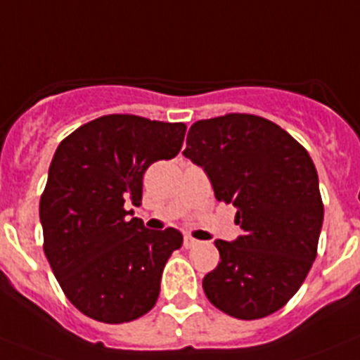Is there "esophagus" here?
Listing matches in <instances>:
<instances>
[{"label":"esophagus","instance_id":"34e87169","mask_svg":"<svg viewBox=\"0 0 360 360\" xmlns=\"http://www.w3.org/2000/svg\"><path fill=\"white\" fill-rule=\"evenodd\" d=\"M183 245H184V248H193V246L199 245V240L193 239V237H190V236H186V237H184Z\"/></svg>","mask_w":360,"mask_h":360}]
</instances>
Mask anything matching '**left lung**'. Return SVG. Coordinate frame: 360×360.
Segmentation results:
<instances>
[{
  "label": "left lung",
  "instance_id": "left-lung-1",
  "mask_svg": "<svg viewBox=\"0 0 360 360\" xmlns=\"http://www.w3.org/2000/svg\"><path fill=\"white\" fill-rule=\"evenodd\" d=\"M183 155L206 172L217 201L236 206L245 230L215 240L221 262L202 279L208 301L245 321L281 310L304 283L323 228L310 154L279 124L226 114L193 123Z\"/></svg>",
  "mask_w": 360,
  "mask_h": 360
}]
</instances>
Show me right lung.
I'll list each match as a JSON object with an SVG mask.
<instances>
[{
  "instance_id": "obj_1",
  "label": "right lung",
  "mask_w": 360,
  "mask_h": 360,
  "mask_svg": "<svg viewBox=\"0 0 360 360\" xmlns=\"http://www.w3.org/2000/svg\"><path fill=\"white\" fill-rule=\"evenodd\" d=\"M186 124L103 115L65 137L39 201L43 250L59 286L81 314L121 324L154 308L162 268L181 248L176 228L146 230L130 217L143 174L183 146Z\"/></svg>"
}]
</instances>
